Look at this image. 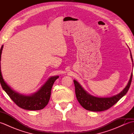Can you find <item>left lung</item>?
I'll return each instance as SVG.
<instances>
[{"label":"left lung","mask_w":134,"mask_h":134,"mask_svg":"<svg viewBox=\"0 0 134 134\" xmlns=\"http://www.w3.org/2000/svg\"><path fill=\"white\" fill-rule=\"evenodd\" d=\"M131 58L133 62L131 53ZM132 78V72L131 75L129 83L122 92L117 95L107 98H99L90 95L86 90H84L77 81L74 80L76 98L81 106L86 110L93 111V112H100V111L107 110L117 103L119 99L126 94L131 83Z\"/></svg>","instance_id":"8db88e82"}]
</instances>
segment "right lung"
I'll list each match as a JSON object with an SVG mask.
<instances>
[{
    "mask_svg": "<svg viewBox=\"0 0 134 134\" xmlns=\"http://www.w3.org/2000/svg\"><path fill=\"white\" fill-rule=\"evenodd\" d=\"M3 48V45H2L0 50V82L3 89L6 92L16 105L22 109L30 110L43 109L49 101L51 89L54 82L59 78V76H54L49 78L38 91L32 95H23L15 92L5 83L2 75L1 60Z\"/></svg>",
    "mask_w": 134,
    "mask_h": 134,
    "instance_id": "1",
    "label": "right lung"
}]
</instances>
